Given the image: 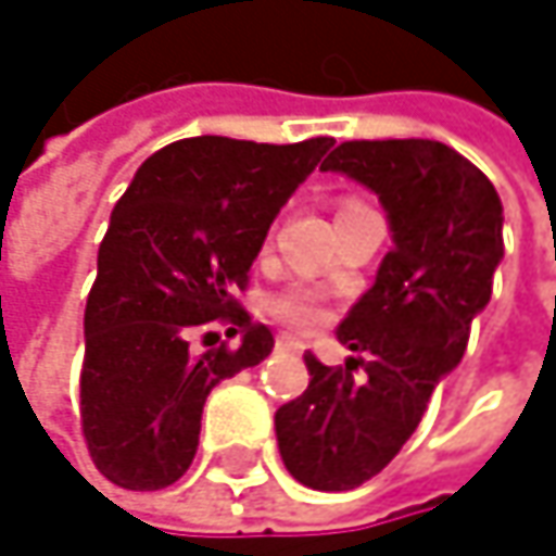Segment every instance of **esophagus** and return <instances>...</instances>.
I'll use <instances>...</instances> for the list:
<instances>
[{"label": "esophagus", "mask_w": 556, "mask_h": 556, "mask_svg": "<svg viewBox=\"0 0 556 556\" xmlns=\"http://www.w3.org/2000/svg\"><path fill=\"white\" fill-rule=\"evenodd\" d=\"M277 351H282V354H302V351H305V344H302L299 338H292V334H279Z\"/></svg>", "instance_id": "34e87169"}]
</instances>
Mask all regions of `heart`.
Listing matches in <instances>:
<instances>
[{"label": "heart", "mask_w": 556, "mask_h": 556, "mask_svg": "<svg viewBox=\"0 0 556 556\" xmlns=\"http://www.w3.org/2000/svg\"><path fill=\"white\" fill-rule=\"evenodd\" d=\"M270 315L279 318L282 325L299 328V331H312V328L325 325L328 308L308 289H286V292H279V295L270 299Z\"/></svg>", "instance_id": "obj_1"}]
</instances>
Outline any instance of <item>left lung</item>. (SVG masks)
Listing matches in <instances>:
<instances>
[{
  "instance_id": "obj_1",
  "label": "left lung",
  "mask_w": 556,
  "mask_h": 556,
  "mask_svg": "<svg viewBox=\"0 0 556 556\" xmlns=\"http://www.w3.org/2000/svg\"><path fill=\"white\" fill-rule=\"evenodd\" d=\"M321 169L377 192L392 251L377 282L338 325L348 357L305 354L308 389L277 408L286 470L312 490L344 493L377 477L418 428L434 387L460 364L502 261L496 186L441 141H344ZM364 378H354L356 364Z\"/></svg>"
}]
</instances>
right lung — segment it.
<instances>
[{
	"label": "right lung",
	"instance_id": "add662e5",
	"mask_svg": "<svg viewBox=\"0 0 556 556\" xmlns=\"http://www.w3.org/2000/svg\"><path fill=\"white\" fill-rule=\"evenodd\" d=\"M331 144L202 135L138 167L99 244L83 318V434L115 486L176 483L195 457L205 395L274 351L270 328L251 321L235 292L248 286L279 208ZM215 317L231 320L242 344L195 355L191 334Z\"/></svg>",
	"mask_w": 556,
	"mask_h": 556
}]
</instances>
